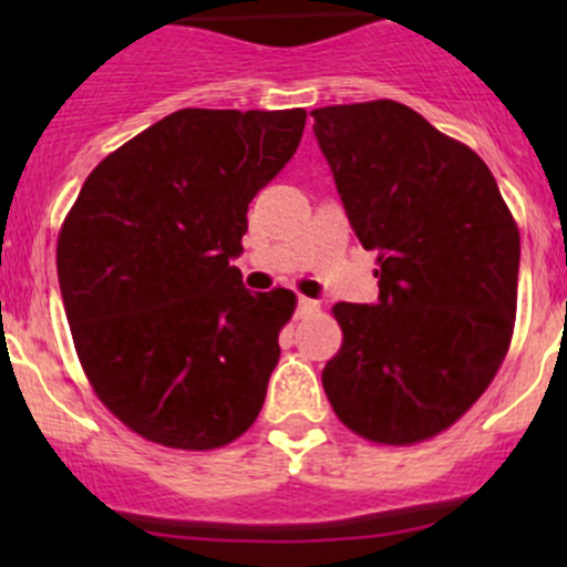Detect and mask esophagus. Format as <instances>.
Masks as SVG:
<instances>
[{
	"instance_id": "1",
	"label": "esophagus",
	"mask_w": 567,
	"mask_h": 567,
	"mask_svg": "<svg viewBox=\"0 0 567 567\" xmlns=\"http://www.w3.org/2000/svg\"><path fill=\"white\" fill-rule=\"evenodd\" d=\"M312 312H318V301L316 299H305V296H301V299L296 301V316L307 318V316H312Z\"/></svg>"
}]
</instances>
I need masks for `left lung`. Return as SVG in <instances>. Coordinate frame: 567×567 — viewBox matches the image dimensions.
Returning <instances> with one entry per match:
<instances>
[{"mask_svg":"<svg viewBox=\"0 0 567 567\" xmlns=\"http://www.w3.org/2000/svg\"><path fill=\"white\" fill-rule=\"evenodd\" d=\"M316 140L348 221L379 251V301L334 305L342 346L323 368L359 436L414 444L488 390L516 320L522 241L483 158L398 101L323 106Z\"/></svg>","mask_w":567,"mask_h":567,"instance_id":"8db88e82","label":"left lung"}]
</instances>
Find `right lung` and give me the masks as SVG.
<instances>
[{
    "mask_svg": "<svg viewBox=\"0 0 567 567\" xmlns=\"http://www.w3.org/2000/svg\"><path fill=\"white\" fill-rule=\"evenodd\" d=\"M305 123L181 109L84 181L56 241L62 305L95 394L140 436L214 450L260 414L296 296L251 293L230 260Z\"/></svg>",
    "mask_w": 567,
    "mask_h": 567,
    "instance_id": "right-lung-1",
    "label": "right lung"
}]
</instances>
